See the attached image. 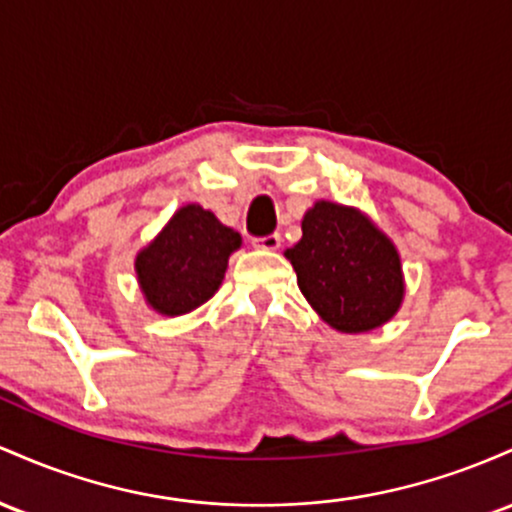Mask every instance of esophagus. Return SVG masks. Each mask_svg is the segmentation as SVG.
<instances>
[{
  "instance_id": "obj_1",
  "label": "esophagus",
  "mask_w": 512,
  "mask_h": 512,
  "mask_svg": "<svg viewBox=\"0 0 512 512\" xmlns=\"http://www.w3.org/2000/svg\"><path fill=\"white\" fill-rule=\"evenodd\" d=\"M251 244L256 246V249H263V251H278L280 249V234H268V237H258L251 241Z\"/></svg>"
}]
</instances>
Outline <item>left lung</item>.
<instances>
[{
	"label": "left lung",
	"instance_id": "1",
	"mask_svg": "<svg viewBox=\"0 0 512 512\" xmlns=\"http://www.w3.org/2000/svg\"><path fill=\"white\" fill-rule=\"evenodd\" d=\"M285 258L304 300L341 333L380 329L404 302L406 283L394 241L350 205L317 200L302 217V239Z\"/></svg>",
	"mask_w": 512,
	"mask_h": 512
}]
</instances>
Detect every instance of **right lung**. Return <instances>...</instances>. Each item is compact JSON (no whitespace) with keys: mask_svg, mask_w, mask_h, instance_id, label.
I'll use <instances>...</instances> for the list:
<instances>
[{"mask_svg":"<svg viewBox=\"0 0 512 512\" xmlns=\"http://www.w3.org/2000/svg\"><path fill=\"white\" fill-rule=\"evenodd\" d=\"M241 246V234L222 225L215 212L188 203L171 215L135 256L137 285L147 307L162 317H181L220 290L229 256Z\"/></svg>","mask_w":512,"mask_h":512,"instance_id":"add662e5","label":"right lung"}]
</instances>
